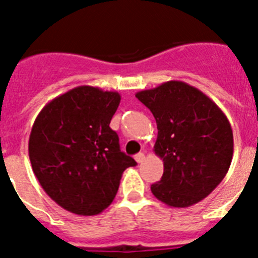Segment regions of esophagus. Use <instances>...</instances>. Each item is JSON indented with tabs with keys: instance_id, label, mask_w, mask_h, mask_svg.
Here are the masks:
<instances>
[{
	"instance_id": "34e87169",
	"label": "esophagus",
	"mask_w": 258,
	"mask_h": 258,
	"mask_svg": "<svg viewBox=\"0 0 258 258\" xmlns=\"http://www.w3.org/2000/svg\"><path fill=\"white\" fill-rule=\"evenodd\" d=\"M134 159H136L137 163L141 164L143 160H145V154H142V152H140V154H137L136 156H134Z\"/></svg>"
}]
</instances>
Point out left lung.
<instances>
[{"label": "left lung", "mask_w": 258, "mask_h": 258, "mask_svg": "<svg viewBox=\"0 0 258 258\" xmlns=\"http://www.w3.org/2000/svg\"><path fill=\"white\" fill-rule=\"evenodd\" d=\"M136 97L156 120L154 151L164 163L152 194L174 208L197 204L221 183L231 164L234 138L226 115L183 81H168Z\"/></svg>", "instance_id": "obj_1"}]
</instances>
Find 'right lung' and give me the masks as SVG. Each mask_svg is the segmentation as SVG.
I'll return each mask as SVG.
<instances>
[{
	"label": "right lung",
	"mask_w": 258,
	"mask_h": 258,
	"mask_svg": "<svg viewBox=\"0 0 258 258\" xmlns=\"http://www.w3.org/2000/svg\"><path fill=\"white\" fill-rule=\"evenodd\" d=\"M117 92L77 86L50 101L36 117L29 160L41 187L71 213L95 216L113 202L124 170L136 166L109 127Z\"/></svg>",
	"instance_id": "right-lung-1"
}]
</instances>
